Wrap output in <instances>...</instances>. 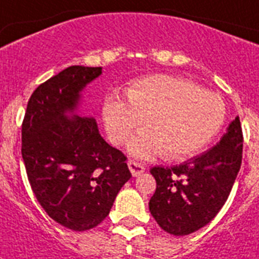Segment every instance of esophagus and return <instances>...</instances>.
Returning <instances> with one entry per match:
<instances>
[{
	"label": "esophagus",
	"mask_w": 259,
	"mask_h": 259,
	"mask_svg": "<svg viewBox=\"0 0 259 259\" xmlns=\"http://www.w3.org/2000/svg\"><path fill=\"white\" fill-rule=\"evenodd\" d=\"M127 166H129V170L133 177H140L141 174L145 172V170H146L143 164H141V163L138 162H134V160H130V162L127 163Z\"/></svg>",
	"instance_id": "34e87169"
}]
</instances>
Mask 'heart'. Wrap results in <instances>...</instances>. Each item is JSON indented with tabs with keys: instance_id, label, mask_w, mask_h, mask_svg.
Wrapping results in <instances>:
<instances>
[{
	"instance_id": "1",
	"label": "heart",
	"mask_w": 259,
	"mask_h": 259,
	"mask_svg": "<svg viewBox=\"0 0 259 259\" xmlns=\"http://www.w3.org/2000/svg\"><path fill=\"white\" fill-rule=\"evenodd\" d=\"M129 100L106 97L104 122L112 142L122 145L149 119L151 130L129 143L130 154L140 159L164 153L170 159L195 155L219 133L227 116L220 95L179 76L153 75L137 80L129 88Z\"/></svg>"
}]
</instances>
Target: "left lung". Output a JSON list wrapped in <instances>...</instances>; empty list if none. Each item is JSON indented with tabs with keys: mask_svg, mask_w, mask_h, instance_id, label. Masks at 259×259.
<instances>
[{
	"mask_svg": "<svg viewBox=\"0 0 259 259\" xmlns=\"http://www.w3.org/2000/svg\"><path fill=\"white\" fill-rule=\"evenodd\" d=\"M240 118L210 150L179 166L153 167L156 190L149 209L160 228L174 236H187L213 220L229 196L242 160Z\"/></svg>",
	"mask_w": 259,
	"mask_h": 259,
	"instance_id": "8db88e82",
	"label": "left lung"
}]
</instances>
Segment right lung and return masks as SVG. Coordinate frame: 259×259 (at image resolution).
Instances as JSON below:
<instances>
[{
    "mask_svg": "<svg viewBox=\"0 0 259 259\" xmlns=\"http://www.w3.org/2000/svg\"><path fill=\"white\" fill-rule=\"evenodd\" d=\"M101 67L71 66L45 81L27 103L22 158L31 190L52 220L76 232L109 214L132 178L126 156L106 143L93 117L79 116L81 92Z\"/></svg>",
    "mask_w": 259,
    "mask_h": 259,
    "instance_id": "right-lung-1",
    "label": "right lung"
}]
</instances>
